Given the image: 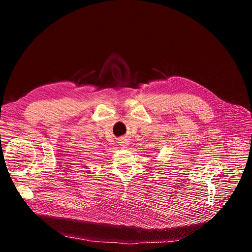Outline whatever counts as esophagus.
<instances>
[{
    "mask_svg": "<svg viewBox=\"0 0 252 252\" xmlns=\"http://www.w3.org/2000/svg\"><path fill=\"white\" fill-rule=\"evenodd\" d=\"M127 143H128V140L126 137H121L119 139V145H121V147H126Z\"/></svg>",
    "mask_w": 252,
    "mask_h": 252,
    "instance_id": "esophagus-1",
    "label": "esophagus"
}]
</instances>
